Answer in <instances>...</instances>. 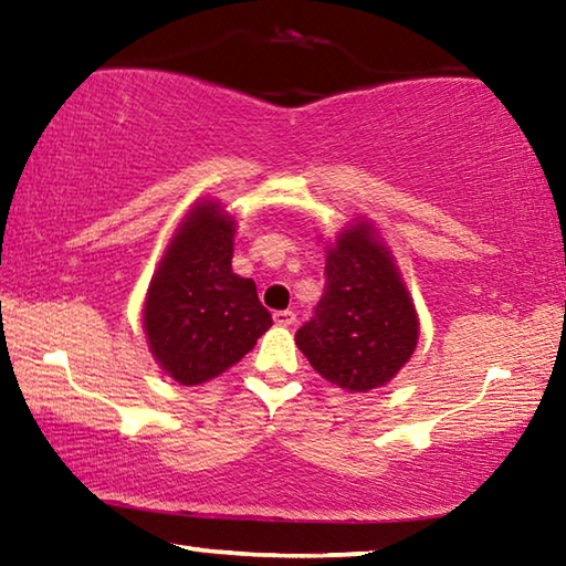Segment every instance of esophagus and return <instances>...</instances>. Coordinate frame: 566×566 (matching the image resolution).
Segmentation results:
<instances>
[{
  "label": "esophagus",
  "mask_w": 566,
  "mask_h": 566,
  "mask_svg": "<svg viewBox=\"0 0 566 566\" xmlns=\"http://www.w3.org/2000/svg\"><path fill=\"white\" fill-rule=\"evenodd\" d=\"M274 322L280 324V327H292V324L296 322V314L292 310H280V312H274Z\"/></svg>",
  "instance_id": "34e87169"
}]
</instances>
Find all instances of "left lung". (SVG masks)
Wrapping results in <instances>:
<instances>
[{
	"mask_svg": "<svg viewBox=\"0 0 566 566\" xmlns=\"http://www.w3.org/2000/svg\"><path fill=\"white\" fill-rule=\"evenodd\" d=\"M324 294L296 329V347L319 375L349 391L387 385L417 347L409 292L367 224L344 229L327 249Z\"/></svg>",
	"mask_w": 566,
	"mask_h": 566,
	"instance_id": "8db88e82",
	"label": "left lung"
}]
</instances>
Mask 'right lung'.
<instances>
[{
	"mask_svg": "<svg viewBox=\"0 0 566 566\" xmlns=\"http://www.w3.org/2000/svg\"><path fill=\"white\" fill-rule=\"evenodd\" d=\"M232 219L219 205H199L151 280L145 306L149 349L185 387L222 375L272 327L254 282L232 272Z\"/></svg>",
	"mask_w": 566,
	"mask_h": 566,
	"instance_id": "right-lung-1",
	"label": "right lung"
}]
</instances>
